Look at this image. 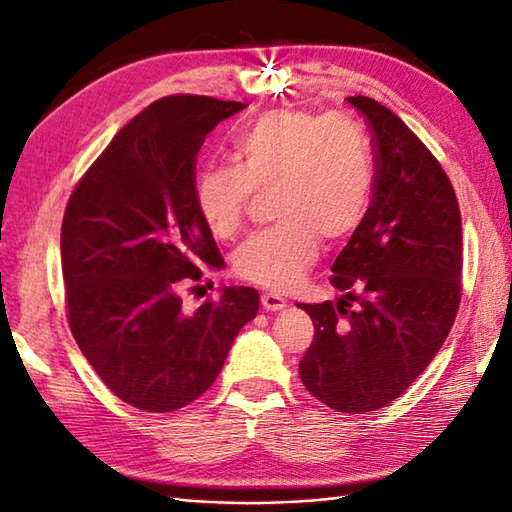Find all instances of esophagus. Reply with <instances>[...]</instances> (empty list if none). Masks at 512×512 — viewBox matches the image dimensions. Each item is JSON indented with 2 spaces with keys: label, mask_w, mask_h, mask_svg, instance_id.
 <instances>
[{
  "label": "esophagus",
  "mask_w": 512,
  "mask_h": 512,
  "mask_svg": "<svg viewBox=\"0 0 512 512\" xmlns=\"http://www.w3.org/2000/svg\"><path fill=\"white\" fill-rule=\"evenodd\" d=\"M260 302H263L265 311H280L287 306V300L282 298L280 293H274V291H265L263 295H260Z\"/></svg>",
  "instance_id": "1"
}]
</instances>
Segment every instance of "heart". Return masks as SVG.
Instances as JSON below:
<instances>
[{
    "instance_id": "b5f03b06",
    "label": "heart",
    "mask_w": 512,
    "mask_h": 512,
    "mask_svg": "<svg viewBox=\"0 0 512 512\" xmlns=\"http://www.w3.org/2000/svg\"><path fill=\"white\" fill-rule=\"evenodd\" d=\"M234 162L208 166L197 179V212L217 238L241 230L254 192H271L278 225L236 249L234 271L269 289H289L309 269L322 236L346 238L366 217L374 164L361 124L344 111L274 109L245 127Z\"/></svg>"
}]
</instances>
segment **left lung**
Returning a JSON list of instances; mask_svg holds the SVG:
<instances>
[{
  "mask_svg": "<svg viewBox=\"0 0 512 512\" xmlns=\"http://www.w3.org/2000/svg\"><path fill=\"white\" fill-rule=\"evenodd\" d=\"M348 102L372 131V201L331 267L342 298L300 304L315 326L300 379L324 405L363 414L399 399L447 339L460 306L462 219L447 173L410 127L368 96Z\"/></svg>",
  "mask_w": 512,
  "mask_h": 512,
  "instance_id": "8db88e82",
  "label": "left lung"
}]
</instances>
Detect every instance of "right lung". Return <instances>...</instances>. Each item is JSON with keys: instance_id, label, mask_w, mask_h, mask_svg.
Instances as JSON below:
<instances>
[{"instance_id": "right-lung-1", "label": "right lung", "mask_w": 512, "mask_h": 512, "mask_svg": "<svg viewBox=\"0 0 512 512\" xmlns=\"http://www.w3.org/2000/svg\"><path fill=\"white\" fill-rule=\"evenodd\" d=\"M243 102L168 96L138 113L67 201L61 260L67 320L107 388L138 410L175 412L206 392L238 331L258 313L252 287H225L195 313L179 289L221 269L195 203L197 153Z\"/></svg>"}]
</instances>
